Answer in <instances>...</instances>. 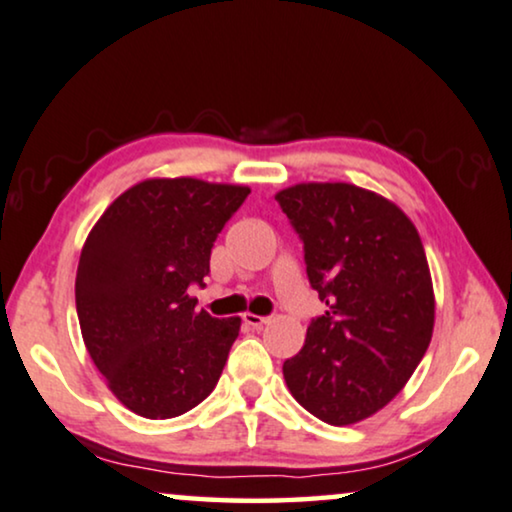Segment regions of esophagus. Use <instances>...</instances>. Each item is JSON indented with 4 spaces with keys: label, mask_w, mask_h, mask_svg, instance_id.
Instances as JSON below:
<instances>
[{
    "label": "esophagus",
    "mask_w": 512,
    "mask_h": 512,
    "mask_svg": "<svg viewBox=\"0 0 512 512\" xmlns=\"http://www.w3.org/2000/svg\"><path fill=\"white\" fill-rule=\"evenodd\" d=\"M243 323L250 327H264L267 323H271L269 316H257V313H243Z\"/></svg>",
    "instance_id": "1"
}]
</instances>
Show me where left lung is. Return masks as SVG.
Returning a JSON list of instances; mask_svg holds the SVG:
<instances>
[{
    "mask_svg": "<svg viewBox=\"0 0 512 512\" xmlns=\"http://www.w3.org/2000/svg\"><path fill=\"white\" fill-rule=\"evenodd\" d=\"M304 241L327 311L283 363L292 398L330 426L358 424L403 391L431 344L435 295L424 243L393 201L349 182L276 194Z\"/></svg>",
    "mask_w": 512,
    "mask_h": 512,
    "instance_id": "1",
    "label": "left lung"
}]
</instances>
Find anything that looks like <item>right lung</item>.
<instances>
[{"mask_svg": "<svg viewBox=\"0 0 512 512\" xmlns=\"http://www.w3.org/2000/svg\"><path fill=\"white\" fill-rule=\"evenodd\" d=\"M250 194L196 177H149L109 203L81 248L77 316L107 388L145 419H173L213 393L241 318L196 311L217 234Z\"/></svg>", "mask_w": 512, "mask_h": 512, "instance_id": "add662e5", "label": "right lung"}]
</instances>
